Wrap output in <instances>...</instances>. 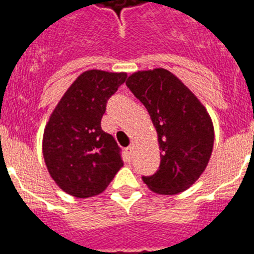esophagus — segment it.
I'll list each match as a JSON object with an SVG mask.
<instances>
[{
  "instance_id": "obj_1",
  "label": "esophagus",
  "mask_w": 254,
  "mask_h": 254,
  "mask_svg": "<svg viewBox=\"0 0 254 254\" xmlns=\"http://www.w3.org/2000/svg\"><path fill=\"white\" fill-rule=\"evenodd\" d=\"M133 151H134V146H133V145H131V146H128V147H127V149H126V152L128 154L129 158H131V156H132Z\"/></svg>"
}]
</instances>
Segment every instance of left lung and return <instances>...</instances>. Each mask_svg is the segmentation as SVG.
<instances>
[{"label": "left lung", "instance_id": "8db88e82", "mask_svg": "<svg viewBox=\"0 0 254 254\" xmlns=\"http://www.w3.org/2000/svg\"><path fill=\"white\" fill-rule=\"evenodd\" d=\"M126 85L150 114L160 149V167L142 177L158 194L173 196L188 190L210 161L215 132L205 105L165 68L137 71Z\"/></svg>", "mask_w": 254, "mask_h": 254}]
</instances>
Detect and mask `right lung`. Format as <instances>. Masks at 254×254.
Masks as SVG:
<instances>
[{
  "instance_id": "1",
  "label": "right lung",
  "mask_w": 254,
  "mask_h": 254,
  "mask_svg": "<svg viewBox=\"0 0 254 254\" xmlns=\"http://www.w3.org/2000/svg\"><path fill=\"white\" fill-rule=\"evenodd\" d=\"M126 77V72L87 69L71 84L49 117L43 158L52 179L71 196L100 194L122 168L120 147L100 122L108 99Z\"/></svg>"
}]
</instances>
